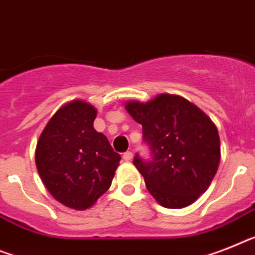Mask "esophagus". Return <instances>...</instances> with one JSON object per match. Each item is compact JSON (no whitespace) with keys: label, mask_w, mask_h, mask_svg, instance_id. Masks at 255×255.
<instances>
[{"label":"esophagus","mask_w":255,"mask_h":255,"mask_svg":"<svg viewBox=\"0 0 255 255\" xmlns=\"http://www.w3.org/2000/svg\"><path fill=\"white\" fill-rule=\"evenodd\" d=\"M131 159H132V152H130V151H126V152L124 153V160L130 161Z\"/></svg>","instance_id":"34e87169"}]
</instances>
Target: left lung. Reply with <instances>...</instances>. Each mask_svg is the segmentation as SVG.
<instances>
[{
	"label": "left lung",
	"mask_w": 255,
	"mask_h": 255,
	"mask_svg": "<svg viewBox=\"0 0 255 255\" xmlns=\"http://www.w3.org/2000/svg\"><path fill=\"white\" fill-rule=\"evenodd\" d=\"M143 128L152 161L135 156L134 165L147 190L167 208L194 203L208 189L220 164V138L215 124L182 96L159 94L146 103H125Z\"/></svg>",
	"instance_id": "8db88e82"
}]
</instances>
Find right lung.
<instances>
[{
	"instance_id": "obj_1",
	"label": "right lung",
	"mask_w": 255,
	"mask_h": 255,
	"mask_svg": "<svg viewBox=\"0 0 255 255\" xmlns=\"http://www.w3.org/2000/svg\"><path fill=\"white\" fill-rule=\"evenodd\" d=\"M98 111L83 100L61 107L40 134L37 172L52 197L78 211L87 210L108 190L121 156L94 129Z\"/></svg>"
}]
</instances>
